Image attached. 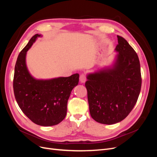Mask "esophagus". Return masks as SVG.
Masks as SVG:
<instances>
[{
  "label": "esophagus",
  "instance_id": "obj_1",
  "mask_svg": "<svg viewBox=\"0 0 157 157\" xmlns=\"http://www.w3.org/2000/svg\"><path fill=\"white\" fill-rule=\"evenodd\" d=\"M86 81V75H84V74L80 75V82L81 83H84Z\"/></svg>",
  "mask_w": 157,
  "mask_h": 157
}]
</instances>
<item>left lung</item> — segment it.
Segmentation results:
<instances>
[{
    "mask_svg": "<svg viewBox=\"0 0 157 157\" xmlns=\"http://www.w3.org/2000/svg\"><path fill=\"white\" fill-rule=\"evenodd\" d=\"M118 53L112 67L87 75L90 115L104 124L124 120L135 106L141 86L138 56L128 42L117 36Z\"/></svg>",
    "mask_w": 157,
    "mask_h": 157,
    "instance_id": "left-lung-1",
    "label": "left lung"
}]
</instances>
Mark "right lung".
<instances>
[{"label":"right lung","mask_w":157,"mask_h":157,"mask_svg":"<svg viewBox=\"0 0 157 157\" xmlns=\"http://www.w3.org/2000/svg\"><path fill=\"white\" fill-rule=\"evenodd\" d=\"M33 36L19 54L14 71V96L23 113L35 124L51 126L59 124L67 114V105L72 90L77 86L79 75L48 80L33 78L26 65V54L37 37Z\"/></svg>","instance_id":"add662e5"}]
</instances>
